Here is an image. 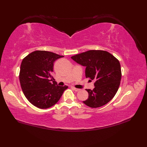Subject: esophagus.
I'll list each match as a JSON object with an SVG mask.
<instances>
[{
	"label": "esophagus",
	"mask_w": 147,
	"mask_h": 147,
	"mask_svg": "<svg viewBox=\"0 0 147 147\" xmlns=\"http://www.w3.org/2000/svg\"><path fill=\"white\" fill-rule=\"evenodd\" d=\"M72 89H73V90L75 91H80V89H78V88H74V87H72Z\"/></svg>",
	"instance_id": "34e87169"
}]
</instances>
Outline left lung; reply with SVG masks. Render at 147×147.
<instances>
[{"instance_id":"left-lung-1","label":"left lung","mask_w":147,"mask_h":147,"mask_svg":"<svg viewBox=\"0 0 147 147\" xmlns=\"http://www.w3.org/2000/svg\"><path fill=\"white\" fill-rule=\"evenodd\" d=\"M85 67L86 78L95 81L94 88L88 90V98L83 101L87 106L97 108L107 104L116 94L121 78L119 61L110 53L89 50L71 57Z\"/></svg>"}]
</instances>
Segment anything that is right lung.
Returning a JSON list of instances; mask_svg holds the SVG:
<instances>
[{"instance_id": "right-lung-1", "label": "right lung", "mask_w": 147, "mask_h": 147, "mask_svg": "<svg viewBox=\"0 0 147 147\" xmlns=\"http://www.w3.org/2000/svg\"><path fill=\"white\" fill-rule=\"evenodd\" d=\"M64 57L50 51H35L22 61L20 72L21 89L27 99L40 109L55 105L68 86L53 81L54 62Z\"/></svg>"}]
</instances>
